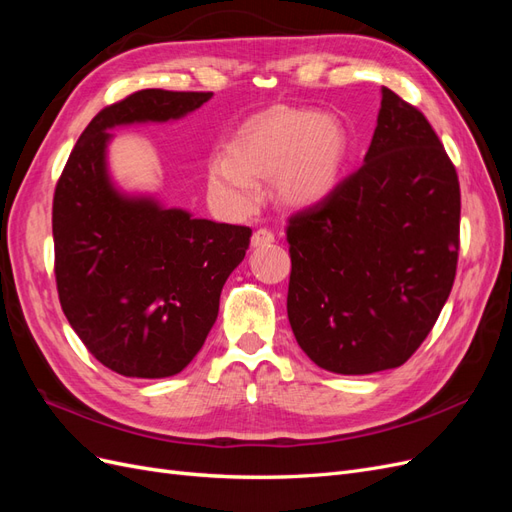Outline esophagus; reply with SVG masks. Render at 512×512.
<instances>
[{
	"label": "esophagus",
	"instance_id": "34e87169",
	"mask_svg": "<svg viewBox=\"0 0 512 512\" xmlns=\"http://www.w3.org/2000/svg\"><path fill=\"white\" fill-rule=\"evenodd\" d=\"M275 241V232L271 228H258L252 237V245L260 247V245H271Z\"/></svg>",
	"mask_w": 512,
	"mask_h": 512
}]
</instances>
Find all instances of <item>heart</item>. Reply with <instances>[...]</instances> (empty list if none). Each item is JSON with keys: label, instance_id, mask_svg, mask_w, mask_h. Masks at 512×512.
<instances>
[{"label": "heart", "instance_id": "obj_1", "mask_svg": "<svg viewBox=\"0 0 512 512\" xmlns=\"http://www.w3.org/2000/svg\"><path fill=\"white\" fill-rule=\"evenodd\" d=\"M348 138L331 117L307 108H275L252 121L230 153L209 164L211 192L237 211L260 198L258 179L277 175V192L290 205L322 200L337 185L346 162Z\"/></svg>", "mask_w": 512, "mask_h": 512}]
</instances>
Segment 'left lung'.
<instances>
[{
    "label": "left lung",
    "instance_id": "1",
    "mask_svg": "<svg viewBox=\"0 0 512 512\" xmlns=\"http://www.w3.org/2000/svg\"><path fill=\"white\" fill-rule=\"evenodd\" d=\"M459 213L436 130L382 87L363 166L288 218V320L309 359L344 376L404 365L451 294Z\"/></svg>",
    "mask_w": 512,
    "mask_h": 512
}]
</instances>
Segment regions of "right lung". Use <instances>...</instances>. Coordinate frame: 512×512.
I'll use <instances>...</instances> for the list:
<instances>
[{
  "mask_svg": "<svg viewBox=\"0 0 512 512\" xmlns=\"http://www.w3.org/2000/svg\"><path fill=\"white\" fill-rule=\"evenodd\" d=\"M211 91L141 89L89 121L53 196L55 282L70 327L96 359L128 378L188 365L218 318L220 292L252 228L194 220L108 181V128L196 111Z\"/></svg>",
  "mask_w": 512,
  "mask_h": 512,
  "instance_id": "1",
  "label": "right lung"
}]
</instances>
